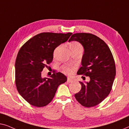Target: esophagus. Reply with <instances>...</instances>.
<instances>
[{"label": "esophagus", "mask_w": 129, "mask_h": 129, "mask_svg": "<svg viewBox=\"0 0 129 129\" xmlns=\"http://www.w3.org/2000/svg\"><path fill=\"white\" fill-rule=\"evenodd\" d=\"M73 82V80L71 78H69V77H68V83H72Z\"/></svg>", "instance_id": "obj_1"}]
</instances>
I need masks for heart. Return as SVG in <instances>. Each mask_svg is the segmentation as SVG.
<instances>
[{
	"instance_id": "heart-1",
	"label": "heart",
	"mask_w": 129,
	"mask_h": 129,
	"mask_svg": "<svg viewBox=\"0 0 129 129\" xmlns=\"http://www.w3.org/2000/svg\"><path fill=\"white\" fill-rule=\"evenodd\" d=\"M70 48L72 51V52H75L77 50H82L83 46L80 43L77 41H72L69 43ZM55 52H54V54ZM62 71L64 73L68 75H71L75 69V67L73 66H69V65H64L62 67Z\"/></svg>"
}]
</instances>
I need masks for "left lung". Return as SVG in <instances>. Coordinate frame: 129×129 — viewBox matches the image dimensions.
<instances>
[{
  "instance_id": "obj_1",
  "label": "left lung",
  "mask_w": 129,
  "mask_h": 129,
  "mask_svg": "<svg viewBox=\"0 0 129 129\" xmlns=\"http://www.w3.org/2000/svg\"><path fill=\"white\" fill-rule=\"evenodd\" d=\"M82 44L84 52L82 66L77 75L89 76V82L80 83L82 89L75 94L77 102L86 107L101 103L110 93L116 76V66L110 49L103 40L91 33H75L69 41Z\"/></svg>"
}]
</instances>
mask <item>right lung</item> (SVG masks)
I'll list each match as a JSON object with an SVG mask.
<instances>
[{"label": "right lung", "instance_id": "add662e5", "mask_svg": "<svg viewBox=\"0 0 129 129\" xmlns=\"http://www.w3.org/2000/svg\"><path fill=\"white\" fill-rule=\"evenodd\" d=\"M72 34L39 33L19 50L15 62V83L19 94L30 105L38 107L47 105L58 86L67 81L66 76L60 72H53L49 78H42V72L52 63L54 49L66 42Z\"/></svg>", "mask_w": 129, "mask_h": 129}]
</instances>
